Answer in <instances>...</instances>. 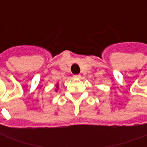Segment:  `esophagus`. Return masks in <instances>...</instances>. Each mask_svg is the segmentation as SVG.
<instances>
[{
  "mask_svg": "<svg viewBox=\"0 0 147 147\" xmlns=\"http://www.w3.org/2000/svg\"><path fill=\"white\" fill-rule=\"evenodd\" d=\"M73 78L74 79H80V78H81V76H80V75H74Z\"/></svg>",
  "mask_w": 147,
  "mask_h": 147,
  "instance_id": "obj_1",
  "label": "esophagus"
}]
</instances>
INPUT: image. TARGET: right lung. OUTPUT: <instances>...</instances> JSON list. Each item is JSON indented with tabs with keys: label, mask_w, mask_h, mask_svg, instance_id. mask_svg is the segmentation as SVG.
I'll return each instance as SVG.
<instances>
[{
	"label": "right lung",
	"mask_w": 147,
	"mask_h": 147,
	"mask_svg": "<svg viewBox=\"0 0 147 147\" xmlns=\"http://www.w3.org/2000/svg\"><path fill=\"white\" fill-rule=\"evenodd\" d=\"M57 87H58V84H57Z\"/></svg>",
	"instance_id": "right-lung-1"
}]
</instances>
